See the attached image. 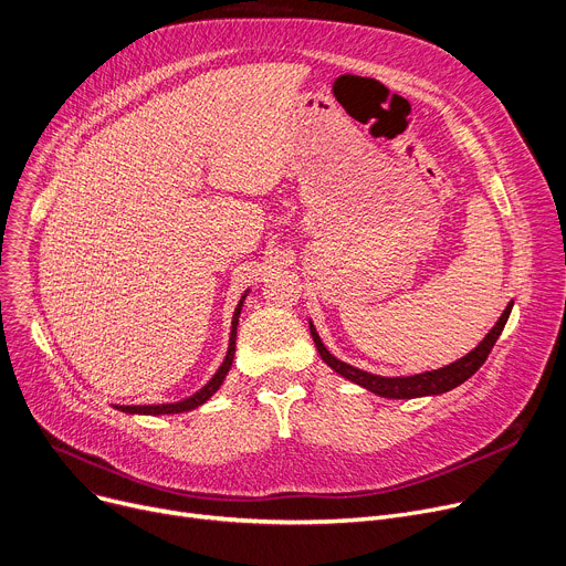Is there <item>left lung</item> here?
<instances>
[{"label": "left lung", "mask_w": 566, "mask_h": 566, "mask_svg": "<svg viewBox=\"0 0 566 566\" xmlns=\"http://www.w3.org/2000/svg\"><path fill=\"white\" fill-rule=\"evenodd\" d=\"M512 311V303L503 311L501 319L496 322V326L485 335V339L475 346L473 352H469L464 358L442 367V369H434V371H423L417 376H401V378H385V376H376L369 371H363L358 367L346 365L342 360H337L335 356L328 354L326 346L322 344L315 326L311 324V335L315 339L317 352L322 356V360L335 369L339 376L354 380L356 385H363L369 392L378 395V397H387V399H415V397H430V395H442L449 392V389L458 387L460 382H464L467 378H471L478 369L483 367V363L488 360L492 346L496 344L507 317Z\"/></svg>", "instance_id": "8db88e82"}]
</instances>
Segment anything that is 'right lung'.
<instances>
[{
    "label": "right lung",
    "mask_w": 566,
    "mask_h": 566,
    "mask_svg": "<svg viewBox=\"0 0 566 566\" xmlns=\"http://www.w3.org/2000/svg\"><path fill=\"white\" fill-rule=\"evenodd\" d=\"M242 303H244V296L240 298L238 308L233 313V326H231V339H229V352H227V358L222 363V367L214 371V376L199 389V392H195L192 397L179 401V403H160V406H115L117 410L122 412H128V415H177V412H188V410H195L199 408L201 403H206L217 389H220V385L224 382L231 365H233V356H235V333H238V319H240V311H242Z\"/></svg>",
    "instance_id": "1"
}]
</instances>
